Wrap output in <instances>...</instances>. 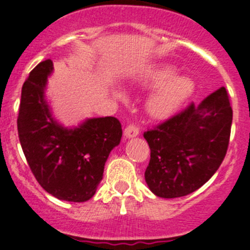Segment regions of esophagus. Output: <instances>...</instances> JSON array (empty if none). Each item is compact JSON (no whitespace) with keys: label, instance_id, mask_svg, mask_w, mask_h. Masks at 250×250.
<instances>
[{"label":"esophagus","instance_id":"obj_1","mask_svg":"<svg viewBox=\"0 0 250 250\" xmlns=\"http://www.w3.org/2000/svg\"><path fill=\"white\" fill-rule=\"evenodd\" d=\"M139 132H140L139 127L136 125H134V124H131V125L125 127V130H124V136L126 137V139H132V137H136L139 135Z\"/></svg>","mask_w":250,"mask_h":250}]
</instances>
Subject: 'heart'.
<instances>
[{
  "label": "heart",
  "instance_id": "1",
  "mask_svg": "<svg viewBox=\"0 0 250 250\" xmlns=\"http://www.w3.org/2000/svg\"><path fill=\"white\" fill-rule=\"evenodd\" d=\"M176 68L168 64L152 65L144 70L137 82L155 88L147 100V111L155 119H166L186 102L193 91V82L185 75H176ZM121 97V93L116 94Z\"/></svg>",
  "mask_w": 250,
  "mask_h": 250
}]
</instances>
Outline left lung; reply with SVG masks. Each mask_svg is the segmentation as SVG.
<instances>
[{"mask_svg": "<svg viewBox=\"0 0 250 250\" xmlns=\"http://www.w3.org/2000/svg\"><path fill=\"white\" fill-rule=\"evenodd\" d=\"M233 110L224 86L198 106L191 103L144 132L150 146L145 181L152 193L176 198L203 186L221 166L229 144Z\"/></svg>", "mask_w": 250, "mask_h": 250, "instance_id": "1", "label": "left lung"}]
</instances>
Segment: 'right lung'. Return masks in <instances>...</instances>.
Returning <instances> with one entry per match:
<instances>
[{"label":"right lung","instance_id":"right-lung-1","mask_svg":"<svg viewBox=\"0 0 250 250\" xmlns=\"http://www.w3.org/2000/svg\"><path fill=\"white\" fill-rule=\"evenodd\" d=\"M53 62H41L22 86L17 129L32 173L58 200L85 202L103 180L109 153L120 144L123 130L113 116L88 119L64 127L52 116L44 98Z\"/></svg>","mask_w":250,"mask_h":250}]
</instances>
